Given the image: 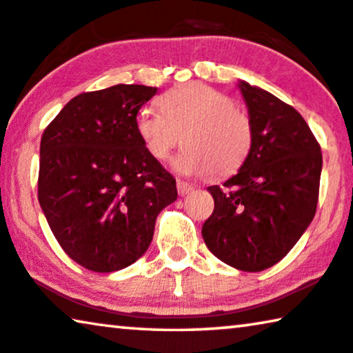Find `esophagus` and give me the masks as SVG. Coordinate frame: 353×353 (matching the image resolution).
I'll return each instance as SVG.
<instances>
[{
    "label": "esophagus",
    "instance_id": "obj_1",
    "mask_svg": "<svg viewBox=\"0 0 353 353\" xmlns=\"http://www.w3.org/2000/svg\"><path fill=\"white\" fill-rule=\"evenodd\" d=\"M193 190V185L192 183H188L185 181H181V179H177V192L179 195H187V193H190Z\"/></svg>",
    "mask_w": 353,
    "mask_h": 353
}]
</instances>
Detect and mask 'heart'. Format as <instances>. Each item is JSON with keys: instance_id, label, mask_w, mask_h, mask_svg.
Returning <instances> with one entry per match:
<instances>
[{"instance_id": "obj_1", "label": "heart", "mask_w": 353, "mask_h": 353, "mask_svg": "<svg viewBox=\"0 0 353 353\" xmlns=\"http://www.w3.org/2000/svg\"><path fill=\"white\" fill-rule=\"evenodd\" d=\"M163 112L141 108L137 136L157 160H166L177 145L185 148L172 160L187 176L225 177L236 172L252 147V123L235 101L206 84L188 83L160 97Z\"/></svg>"}]
</instances>
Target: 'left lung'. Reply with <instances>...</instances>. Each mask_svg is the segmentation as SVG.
<instances>
[{"instance_id": "left-lung-1", "label": "left lung", "mask_w": 353, "mask_h": 353, "mask_svg": "<svg viewBox=\"0 0 353 353\" xmlns=\"http://www.w3.org/2000/svg\"><path fill=\"white\" fill-rule=\"evenodd\" d=\"M252 147L240 171L208 190L214 211L201 228L208 250L243 272L280 262L314 219L321 158L301 113L274 94L240 81Z\"/></svg>"}]
</instances>
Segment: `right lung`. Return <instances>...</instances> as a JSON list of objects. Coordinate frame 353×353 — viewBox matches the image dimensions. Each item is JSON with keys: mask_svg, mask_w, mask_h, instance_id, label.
I'll return each instance as SVG.
<instances>
[{"mask_svg": "<svg viewBox=\"0 0 353 353\" xmlns=\"http://www.w3.org/2000/svg\"><path fill=\"white\" fill-rule=\"evenodd\" d=\"M157 88L117 84L73 97L44 129L38 200L68 257L108 274L150 246L176 179L137 136V112Z\"/></svg>", "mask_w": 353, "mask_h": 353, "instance_id": "add662e5", "label": "right lung"}]
</instances>
